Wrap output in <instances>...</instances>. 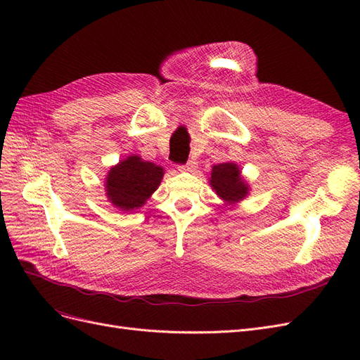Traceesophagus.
<instances>
[{"mask_svg": "<svg viewBox=\"0 0 360 360\" xmlns=\"http://www.w3.org/2000/svg\"><path fill=\"white\" fill-rule=\"evenodd\" d=\"M197 168H198V163L195 160H189L186 165H180L179 171H181V172H195V171H197Z\"/></svg>", "mask_w": 360, "mask_h": 360, "instance_id": "obj_1", "label": "esophagus"}]
</instances>
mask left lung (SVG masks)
<instances>
[{"label":"left lung","instance_id":"1","mask_svg":"<svg viewBox=\"0 0 360 360\" xmlns=\"http://www.w3.org/2000/svg\"><path fill=\"white\" fill-rule=\"evenodd\" d=\"M209 183L217 197L224 201L225 207H233L243 201L250 192V186L248 180L242 176L240 167L234 162H224L213 165Z\"/></svg>","mask_w":360,"mask_h":360}]
</instances>
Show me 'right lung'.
Masks as SVG:
<instances>
[{
    "mask_svg": "<svg viewBox=\"0 0 360 360\" xmlns=\"http://www.w3.org/2000/svg\"><path fill=\"white\" fill-rule=\"evenodd\" d=\"M163 169L138 155H130L111 167L105 177L108 201L122 212L143 207L155 193L163 179Z\"/></svg>",
    "mask_w": 360,
    "mask_h": 360,
    "instance_id": "add662e5",
    "label": "right lung"
}]
</instances>
